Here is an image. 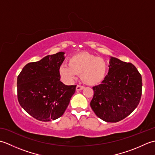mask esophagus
<instances>
[{
    "mask_svg": "<svg viewBox=\"0 0 155 155\" xmlns=\"http://www.w3.org/2000/svg\"><path fill=\"white\" fill-rule=\"evenodd\" d=\"M83 88H84L83 86H81V85L78 84L77 87H76V90H77V91H81V90H83Z\"/></svg>",
    "mask_w": 155,
    "mask_h": 155,
    "instance_id": "obj_1",
    "label": "esophagus"
}]
</instances>
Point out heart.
<instances>
[{
  "label": "heart",
  "mask_w": 155,
  "mask_h": 155,
  "mask_svg": "<svg viewBox=\"0 0 155 155\" xmlns=\"http://www.w3.org/2000/svg\"><path fill=\"white\" fill-rule=\"evenodd\" d=\"M68 65L63 64L59 68L62 78L72 82L81 74V78L88 85H96L104 80L107 65L104 59L88 53L72 56L68 59Z\"/></svg>",
  "instance_id": "1"
}]
</instances>
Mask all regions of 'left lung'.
Masks as SVG:
<instances>
[{
    "mask_svg": "<svg viewBox=\"0 0 155 155\" xmlns=\"http://www.w3.org/2000/svg\"><path fill=\"white\" fill-rule=\"evenodd\" d=\"M108 74L93 87L91 101L94 113L108 123L124 119L135 109L142 94V77L130 62L111 57Z\"/></svg>",
    "mask_w": 155,
    "mask_h": 155,
    "instance_id": "8db88e82",
    "label": "left lung"
}]
</instances>
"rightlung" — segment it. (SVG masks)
<instances>
[{"label": "right lung", "mask_w": 155, "mask_h": 155, "mask_svg": "<svg viewBox=\"0 0 155 155\" xmlns=\"http://www.w3.org/2000/svg\"><path fill=\"white\" fill-rule=\"evenodd\" d=\"M64 52L48 55L23 67L17 78V97L21 106L32 117L51 121L61 117L67 109L77 85L60 81L59 68Z\"/></svg>", "instance_id": "right-lung-1"}]
</instances>
